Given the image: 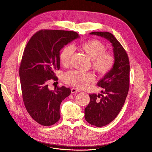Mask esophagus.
<instances>
[{"mask_svg": "<svg viewBox=\"0 0 152 152\" xmlns=\"http://www.w3.org/2000/svg\"><path fill=\"white\" fill-rule=\"evenodd\" d=\"M80 92V90L75 88H71V94H76Z\"/></svg>", "mask_w": 152, "mask_h": 152, "instance_id": "esophagus-1", "label": "esophagus"}]
</instances>
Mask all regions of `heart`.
<instances>
[{
	"mask_svg": "<svg viewBox=\"0 0 152 152\" xmlns=\"http://www.w3.org/2000/svg\"><path fill=\"white\" fill-rule=\"evenodd\" d=\"M80 47L92 60V68L98 74L105 75L113 68L114 56L111 53L105 51L106 47L102 42L96 39H92L83 43ZM73 53L74 48L72 46L65 47L60 54V63L65 66H68ZM64 79L66 83L71 86L78 88H84L94 81L95 77L90 72L72 70L66 72Z\"/></svg>",
	"mask_w": 152,
	"mask_h": 152,
	"instance_id": "b5f03b06",
	"label": "heart"
}]
</instances>
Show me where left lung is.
<instances>
[{
	"label": "left lung",
	"instance_id": "1",
	"mask_svg": "<svg viewBox=\"0 0 152 152\" xmlns=\"http://www.w3.org/2000/svg\"><path fill=\"white\" fill-rule=\"evenodd\" d=\"M90 35L105 38L113 47V68L97 84L103 88L102 94L89 95L90 102L84 109L87 122L102 127L112 122L125 104L129 86V61L126 51L111 33L94 32Z\"/></svg>",
	"mask_w": 152,
	"mask_h": 152
}]
</instances>
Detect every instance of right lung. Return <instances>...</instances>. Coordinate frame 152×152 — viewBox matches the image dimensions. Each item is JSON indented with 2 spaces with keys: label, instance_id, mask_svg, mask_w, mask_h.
Wrapping results in <instances>:
<instances>
[{
  "label": "right lung",
  "instance_id": "add662e5",
  "mask_svg": "<svg viewBox=\"0 0 152 152\" xmlns=\"http://www.w3.org/2000/svg\"><path fill=\"white\" fill-rule=\"evenodd\" d=\"M78 38L73 31L44 30L34 34L26 45L19 70L22 96L27 112L40 125H53L60 118V104L71 89L63 86L51 90L47 83L56 80L60 51Z\"/></svg>",
  "mask_w": 152,
  "mask_h": 152
}]
</instances>
